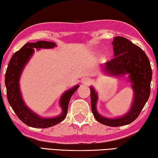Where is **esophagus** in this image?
I'll return each mask as SVG.
<instances>
[{
    "label": "esophagus",
    "instance_id": "obj_1",
    "mask_svg": "<svg viewBox=\"0 0 158 158\" xmlns=\"http://www.w3.org/2000/svg\"><path fill=\"white\" fill-rule=\"evenodd\" d=\"M90 82H91V80H90L89 77H85L82 79V83H83L85 85H89Z\"/></svg>",
    "mask_w": 158,
    "mask_h": 158
}]
</instances>
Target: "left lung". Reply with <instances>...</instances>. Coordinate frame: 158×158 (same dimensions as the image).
I'll use <instances>...</instances> for the list:
<instances>
[{
  "label": "left lung",
  "mask_w": 158,
  "mask_h": 158,
  "mask_svg": "<svg viewBox=\"0 0 158 158\" xmlns=\"http://www.w3.org/2000/svg\"><path fill=\"white\" fill-rule=\"evenodd\" d=\"M112 44L115 57L106 62L103 69L107 74L115 76L129 75L134 92L132 106L123 117L107 118L97 112L98 94L93 87H90V97L92 113L98 122L110 127H119L132 123L140 114L151 94L152 69L146 53L128 39L117 36Z\"/></svg>",
  "instance_id": "8db88e82"
}]
</instances>
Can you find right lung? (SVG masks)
<instances>
[{
    "instance_id": "1",
    "label": "right lung",
    "mask_w": 158,
    "mask_h": 158,
    "mask_svg": "<svg viewBox=\"0 0 158 158\" xmlns=\"http://www.w3.org/2000/svg\"><path fill=\"white\" fill-rule=\"evenodd\" d=\"M55 47H56L55 43L48 41L40 40L36 43H28L12 55L7 66L5 77L7 101L19 120L31 127L48 128L57 125L63 121L66 117L69 103L71 96L76 92L79 87V85H76L62 94L59 102L62 113L57 117L52 118L40 117L25 105L20 92L19 82L23 69L34 52L33 48H37L38 50L40 48L48 49Z\"/></svg>"
}]
</instances>
